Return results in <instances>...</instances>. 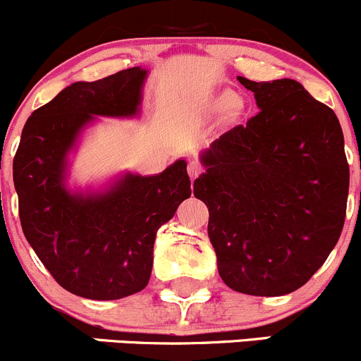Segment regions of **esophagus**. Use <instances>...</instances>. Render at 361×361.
<instances>
[{
    "mask_svg": "<svg viewBox=\"0 0 361 361\" xmlns=\"http://www.w3.org/2000/svg\"><path fill=\"white\" fill-rule=\"evenodd\" d=\"M188 172H189V176H191V179L195 180L196 177H200L201 173L204 172V169H203V165L200 164V161H189Z\"/></svg>",
    "mask_w": 361,
    "mask_h": 361,
    "instance_id": "34e87169",
    "label": "esophagus"
}]
</instances>
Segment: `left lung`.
I'll return each instance as SVG.
<instances>
[{"label":"left lung","instance_id":"8db88e82","mask_svg":"<svg viewBox=\"0 0 361 361\" xmlns=\"http://www.w3.org/2000/svg\"><path fill=\"white\" fill-rule=\"evenodd\" d=\"M258 114L213 141L195 196L222 281L238 293L282 296L324 265L346 216L350 165L336 114L300 82H255Z\"/></svg>","mask_w":361,"mask_h":361}]
</instances>
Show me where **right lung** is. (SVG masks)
<instances>
[{
	"label": "right lung",
	"mask_w": 361,
	"mask_h": 361,
	"mask_svg": "<svg viewBox=\"0 0 361 361\" xmlns=\"http://www.w3.org/2000/svg\"><path fill=\"white\" fill-rule=\"evenodd\" d=\"M146 71L75 82L32 111L13 158L22 231L53 279L77 296L120 300L148 286L158 228L191 196L185 161L160 176H126L104 195H71L65 157L92 115L137 111Z\"/></svg>",
	"instance_id": "right-lung-1"
}]
</instances>
